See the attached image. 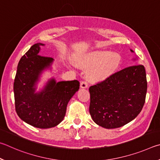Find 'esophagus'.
<instances>
[{
	"instance_id": "34e87169",
	"label": "esophagus",
	"mask_w": 160,
	"mask_h": 160,
	"mask_svg": "<svg viewBox=\"0 0 160 160\" xmlns=\"http://www.w3.org/2000/svg\"><path fill=\"white\" fill-rule=\"evenodd\" d=\"M80 87L82 88H86L88 87V83L87 82H82L80 83Z\"/></svg>"
}]
</instances>
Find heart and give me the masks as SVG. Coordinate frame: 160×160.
Segmentation results:
<instances>
[{"mask_svg":"<svg viewBox=\"0 0 160 160\" xmlns=\"http://www.w3.org/2000/svg\"><path fill=\"white\" fill-rule=\"evenodd\" d=\"M122 57L119 53L93 50L76 58V64L88 69L86 77L92 82H103L119 68Z\"/></svg>","mask_w":160,"mask_h":160,"instance_id":"heart-1","label":"heart"}]
</instances>
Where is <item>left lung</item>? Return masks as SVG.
Listing matches in <instances>:
<instances>
[{"label": "left lung", "instance_id": "left-lung-1", "mask_svg": "<svg viewBox=\"0 0 160 160\" xmlns=\"http://www.w3.org/2000/svg\"><path fill=\"white\" fill-rule=\"evenodd\" d=\"M147 85L145 67L138 64L91 86L89 112L94 122L103 128H115L132 121L143 107Z\"/></svg>", "mask_w": 160, "mask_h": 160}]
</instances>
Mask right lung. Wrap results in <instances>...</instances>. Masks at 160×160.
Masks as SVG:
<instances>
[{
	"instance_id": "1",
	"label": "right lung",
	"mask_w": 160,
	"mask_h": 160,
	"mask_svg": "<svg viewBox=\"0 0 160 160\" xmlns=\"http://www.w3.org/2000/svg\"><path fill=\"white\" fill-rule=\"evenodd\" d=\"M38 43L21 58L14 82L15 110L19 118L39 128L54 127L62 121L70 99L79 89L77 80L57 82L50 78L43 89L36 93V84L43 70L53 59L38 55Z\"/></svg>"
}]
</instances>
